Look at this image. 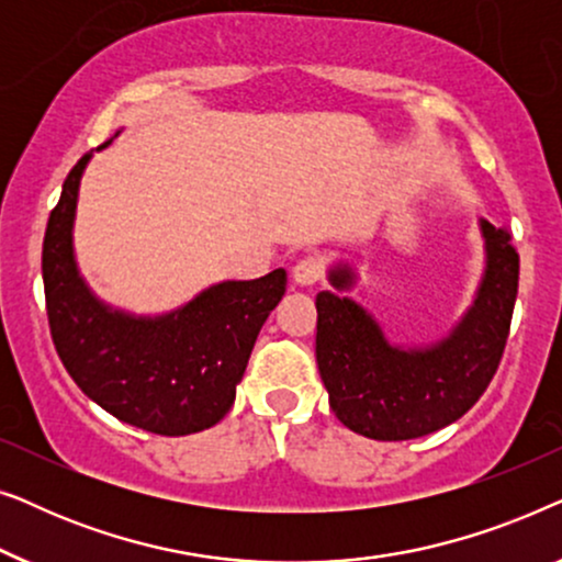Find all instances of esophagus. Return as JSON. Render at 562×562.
Listing matches in <instances>:
<instances>
[{
	"instance_id": "esophagus-1",
	"label": "esophagus",
	"mask_w": 562,
	"mask_h": 562,
	"mask_svg": "<svg viewBox=\"0 0 562 562\" xmlns=\"http://www.w3.org/2000/svg\"><path fill=\"white\" fill-rule=\"evenodd\" d=\"M322 273H325V266H322V258L317 256H304L302 260H296L294 268H291V276H294L299 286H312V283H317L322 279Z\"/></svg>"
}]
</instances>
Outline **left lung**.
<instances>
[{"instance_id": "1", "label": "left lung", "mask_w": 562, "mask_h": 562, "mask_svg": "<svg viewBox=\"0 0 562 562\" xmlns=\"http://www.w3.org/2000/svg\"><path fill=\"white\" fill-rule=\"evenodd\" d=\"M486 271L473 306L427 348L391 345L371 314L335 291L317 294V366L335 417L371 440H414L463 417L494 379L509 337L519 286L512 235L481 220ZM335 266L329 283L352 286Z\"/></svg>"}]
</instances>
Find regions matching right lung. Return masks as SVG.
<instances>
[{"mask_svg": "<svg viewBox=\"0 0 562 562\" xmlns=\"http://www.w3.org/2000/svg\"><path fill=\"white\" fill-rule=\"evenodd\" d=\"M89 158L66 176L43 240L45 310L60 363L120 422L166 437L202 432L233 406L260 327L286 291V271L214 283L160 317L112 310L91 294L74 258L76 199Z\"/></svg>", "mask_w": 562, "mask_h": 562, "instance_id": "1", "label": "right lung"}]
</instances>
